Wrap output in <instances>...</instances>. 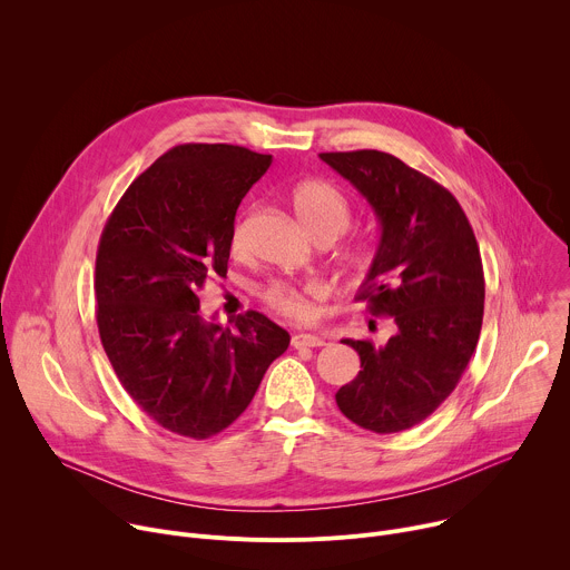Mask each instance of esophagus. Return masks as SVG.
Listing matches in <instances>:
<instances>
[{"label":"esophagus","mask_w":570,"mask_h":570,"mask_svg":"<svg viewBox=\"0 0 570 570\" xmlns=\"http://www.w3.org/2000/svg\"><path fill=\"white\" fill-rule=\"evenodd\" d=\"M291 345H293L295 350H304V347H322V345H324V341H322L320 336H313V334H295V336L291 338Z\"/></svg>","instance_id":"34e87169"}]
</instances>
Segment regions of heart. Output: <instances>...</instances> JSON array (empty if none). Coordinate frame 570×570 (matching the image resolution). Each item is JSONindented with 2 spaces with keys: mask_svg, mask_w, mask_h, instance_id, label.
Listing matches in <instances>:
<instances>
[{
  "mask_svg": "<svg viewBox=\"0 0 570 570\" xmlns=\"http://www.w3.org/2000/svg\"><path fill=\"white\" fill-rule=\"evenodd\" d=\"M291 205L304 225V229L315 240H338L352 223V207L347 196L330 180L322 178H306L291 187ZM253 209H240L229 227V253L240 255L246 248V234L250 223ZM341 262L347 273H365L372 266V255L365 248H352L341 255ZM320 291L315 286L297 288L288 282H271L262 288V297L266 304H271L277 313L302 320L308 315V295H317Z\"/></svg>",
  "mask_w": 570,
  "mask_h": 570,
  "instance_id": "heart-1",
  "label": "heart"
}]
</instances>
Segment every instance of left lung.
Returning a JSON list of instances; mask_svg holds the SVG:
<instances>
[{
  "mask_svg": "<svg viewBox=\"0 0 570 570\" xmlns=\"http://www.w3.org/2000/svg\"><path fill=\"white\" fill-rule=\"evenodd\" d=\"M372 205L381 240L356 295L394 317L383 345L345 338L361 372L336 392L341 413L372 433L424 422L455 390L478 345L484 275L478 240L455 196L383 150L320 153Z\"/></svg>",
  "mask_w": 570,
  "mask_h": 570,
  "instance_id": "obj_1",
  "label": "left lung"
}]
</instances>
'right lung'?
Segmentation results:
<instances>
[{
    "label": "right lung",
    "mask_w": 570,
    "mask_h": 570,
    "mask_svg": "<svg viewBox=\"0 0 570 570\" xmlns=\"http://www.w3.org/2000/svg\"><path fill=\"white\" fill-rule=\"evenodd\" d=\"M271 161L232 144L174 146L132 180L101 232V345L130 399L183 438L225 431L291 343L257 311L234 330L198 313L203 286L227 273L236 209Z\"/></svg>",
    "instance_id": "1"
}]
</instances>
